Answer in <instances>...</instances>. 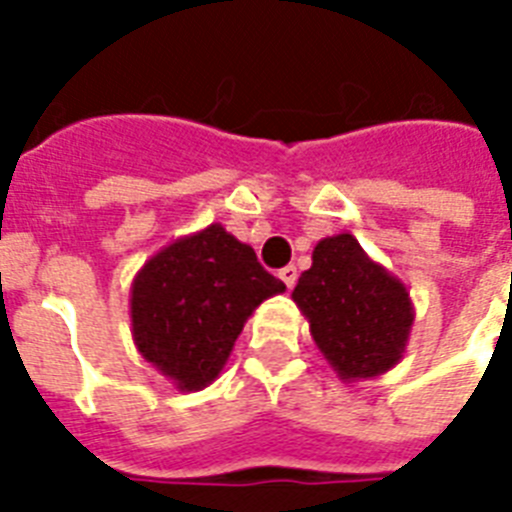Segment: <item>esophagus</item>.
<instances>
[{
	"instance_id": "esophagus-1",
	"label": "esophagus",
	"mask_w": 512,
	"mask_h": 512,
	"mask_svg": "<svg viewBox=\"0 0 512 512\" xmlns=\"http://www.w3.org/2000/svg\"><path fill=\"white\" fill-rule=\"evenodd\" d=\"M279 279L284 281V284H287V289L295 287V281H297V268H295V265H287V268H281Z\"/></svg>"
}]
</instances>
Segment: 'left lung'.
<instances>
[{
	"label": "left lung",
	"instance_id": "obj_1",
	"mask_svg": "<svg viewBox=\"0 0 512 512\" xmlns=\"http://www.w3.org/2000/svg\"><path fill=\"white\" fill-rule=\"evenodd\" d=\"M292 300L342 382L380 377L404 358L414 324L409 289L366 255L356 236L321 239Z\"/></svg>",
	"mask_w": 512,
	"mask_h": 512
}]
</instances>
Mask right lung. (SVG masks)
<instances>
[{"instance_id":"add662e5","label":"right lung","mask_w":512,"mask_h":512,"mask_svg":"<svg viewBox=\"0 0 512 512\" xmlns=\"http://www.w3.org/2000/svg\"><path fill=\"white\" fill-rule=\"evenodd\" d=\"M284 289L255 249L212 223L159 249L135 273L132 340L177 390L207 388L257 305Z\"/></svg>"}]
</instances>
